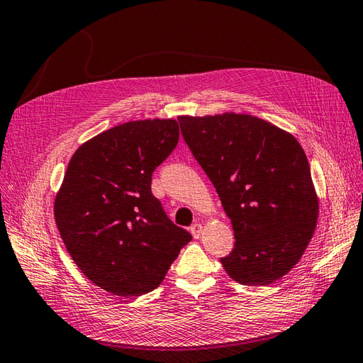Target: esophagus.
Instances as JSON below:
<instances>
[{"label": "esophagus", "instance_id": "34e87169", "mask_svg": "<svg viewBox=\"0 0 363 363\" xmlns=\"http://www.w3.org/2000/svg\"><path fill=\"white\" fill-rule=\"evenodd\" d=\"M190 232H191V235L195 238H199L201 237V233H202V225L199 224V223H195L193 224L191 227H190Z\"/></svg>", "mask_w": 363, "mask_h": 363}]
</instances>
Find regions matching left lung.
I'll use <instances>...</instances> for the list:
<instances>
[{"label":"left lung","instance_id":"obj_1","mask_svg":"<svg viewBox=\"0 0 363 363\" xmlns=\"http://www.w3.org/2000/svg\"><path fill=\"white\" fill-rule=\"evenodd\" d=\"M193 156L230 218L235 246L221 258L246 286L271 284L296 266L313 238L318 199L298 140L249 114L179 117Z\"/></svg>","mask_w":363,"mask_h":363}]
</instances>
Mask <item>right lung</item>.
<instances>
[{"label":"right lung","instance_id":"obj_1","mask_svg":"<svg viewBox=\"0 0 363 363\" xmlns=\"http://www.w3.org/2000/svg\"><path fill=\"white\" fill-rule=\"evenodd\" d=\"M178 140L173 119L133 121L89 139L67 164L54 202L58 232L80 271L114 296L156 289L191 240L151 193V174Z\"/></svg>","mask_w":363,"mask_h":363}]
</instances>
